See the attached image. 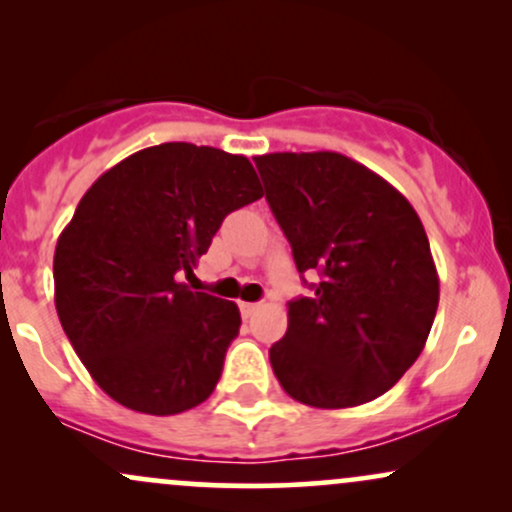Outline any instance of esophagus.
I'll list each match as a JSON object with an SVG mask.
<instances>
[{
    "label": "esophagus",
    "mask_w": 512,
    "mask_h": 512,
    "mask_svg": "<svg viewBox=\"0 0 512 512\" xmlns=\"http://www.w3.org/2000/svg\"><path fill=\"white\" fill-rule=\"evenodd\" d=\"M238 308H240V315H243V317H250V315L255 313V310H257V303H245V301H240V303H238Z\"/></svg>",
    "instance_id": "1"
}]
</instances>
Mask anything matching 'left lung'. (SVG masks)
Segmentation results:
<instances>
[{"label":"left lung","mask_w":512,"mask_h":512,"mask_svg":"<svg viewBox=\"0 0 512 512\" xmlns=\"http://www.w3.org/2000/svg\"><path fill=\"white\" fill-rule=\"evenodd\" d=\"M255 166L298 272L320 274L269 349L276 380L317 409L380 397L424 351L438 310L424 223L390 182L334 151L264 154Z\"/></svg>","instance_id":"left-lung-1"}]
</instances>
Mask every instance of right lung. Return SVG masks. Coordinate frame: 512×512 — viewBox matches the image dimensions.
Segmentation results:
<instances>
[{"label":"right lung","instance_id":"obj_1","mask_svg":"<svg viewBox=\"0 0 512 512\" xmlns=\"http://www.w3.org/2000/svg\"><path fill=\"white\" fill-rule=\"evenodd\" d=\"M262 197L245 156L168 142L93 182L55 248L62 330L122 407L170 416L202 404L238 337L233 301L182 284L231 211Z\"/></svg>","mask_w":512,"mask_h":512}]
</instances>
